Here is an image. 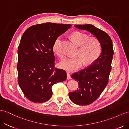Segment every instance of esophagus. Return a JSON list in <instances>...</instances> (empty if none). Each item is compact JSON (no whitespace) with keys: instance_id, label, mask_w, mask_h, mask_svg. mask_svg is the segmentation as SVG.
I'll use <instances>...</instances> for the list:
<instances>
[{"instance_id":"esophagus-1","label":"esophagus","mask_w":129,"mask_h":129,"mask_svg":"<svg viewBox=\"0 0 129 129\" xmlns=\"http://www.w3.org/2000/svg\"><path fill=\"white\" fill-rule=\"evenodd\" d=\"M67 78L68 79H71V76H70V74L69 73V72H67Z\"/></svg>"}]
</instances>
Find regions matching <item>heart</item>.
Masks as SVG:
<instances>
[{
  "label": "heart",
  "mask_w": 129,
  "mask_h": 129,
  "mask_svg": "<svg viewBox=\"0 0 129 129\" xmlns=\"http://www.w3.org/2000/svg\"><path fill=\"white\" fill-rule=\"evenodd\" d=\"M71 37L76 44L81 46L79 54L81 56L68 57L59 62V67L65 70L74 71L82 67L84 63L91 64L100 57L102 51L100 42L96 38L89 39V36L84 33L75 31L71 34ZM61 38L59 36L55 39L53 45V51L59 57H62L60 49Z\"/></svg>",
  "instance_id": "heart-1"
}]
</instances>
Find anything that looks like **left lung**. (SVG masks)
<instances>
[{
	"label": "left lung",
	"instance_id": "1",
	"mask_svg": "<svg viewBox=\"0 0 129 129\" xmlns=\"http://www.w3.org/2000/svg\"><path fill=\"white\" fill-rule=\"evenodd\" d=\"M75 27L91 33L99 40L102 46L101 53L96 61L90 67L71 76L77 81L79 88L69 93L70 100L76 104L84 106L96 100L106 87L114 52L110 36L104 31L91 24L75 25Z\"/></svg>",
	"mask_w": 129,
	"mask_h": 129
}]
</instances>
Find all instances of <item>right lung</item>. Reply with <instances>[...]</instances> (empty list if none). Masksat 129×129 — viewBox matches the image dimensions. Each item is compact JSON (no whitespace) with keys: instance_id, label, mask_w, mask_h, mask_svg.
Instances as JSON below:
<instances>
[{"instance_id":"right-lung-1","label":"right lung","mask_w":129,"mask_h":129,"mask_svg":"<svg viewBox=\"0 0 129 129\" xmlns=\"http://www.w3.org/2000/svg\"><path fill=\"white\" fill-rule=\"evenodd\" d=\"M71 24L45 23L33 25L23 34L18 48V81L25 97L35 103L47 101L52 85L67 79V73L55 68L53 45Z\"/></svg>"}]
</instances>
